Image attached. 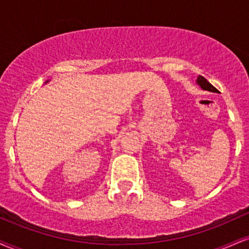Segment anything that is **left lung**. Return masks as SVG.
I'll return each instance as SVG.
<instances>
[{"label": "left lung", "mask_w": 249, "mask_h": 249, "mask_svg": "<svg viewBox=\"0 0 249 249\" xmlns=\"http://www.w3.org/2000/svg\"><path fill=\"white\" fill-rule=\"evenodd\" d=\"M196 82H198V84L201 87V89H204V90H207V91H211V92H219L218 89H215L213 87L212 84H211L210 82L207 81L205 77L202 76H199L198 79H196Z\"/></svg>", "instance_id": "8db88e82"}]
</instances>
